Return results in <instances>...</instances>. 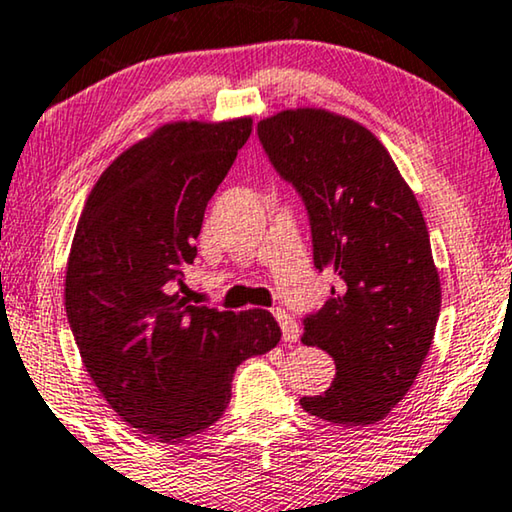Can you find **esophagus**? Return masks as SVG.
I'll return each mask as SVG.
<instances>
[{
	"instance_id": "esophagus-1",
	"label": "esophagus",
	"mask_w": 512,
	"mask_h": 512,
	"mask_svg": "<svg viewBox=\"0 0 512 512\" xmlns=\"http://www.w3.org/2000/svg\"><path fill=\"white\" fill-rule=\"evenodd\" d=\"M273 318H276V322L280 325V331H283V341L285 343H294L299 338V325L297 322L292 320V315H287L283 308H276V311H273Z\"/></svg>"
}]
</instances>
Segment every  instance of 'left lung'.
<instances>
[{
	"instance_id": "obj_1",
	"label": "left lung",
	"mask_w": 512,
	"mask_h": 512,
	"mask_svg": "<svg viewBox=\"0 0 512 512\" xmlns=\"http://www.w3.org/2000/svg\"><path fill=\"white\" fill-rule=\"evenodd\" d=\"M271 167L304 201L315 269L338 287L304 315V343L334 359L327 392L301 408L364 427L406 397L431 348L441 283L415 194L369 129L341 115L297 109L257 125Z\"/></svg>"
}]
</instances>
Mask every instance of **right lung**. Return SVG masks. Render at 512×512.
<instances>
[{"label": "right lung", "mask_w": 512, "mask_h": 512, "mask_svg": "<svg viewBox=\"0 0 512 512\" xmlns=\"http://www.w3.org/2000/svg\"><path fill=\"white\" fill-rule=\"evenodd\" d=\"M250 132V118L164 125L104 171L78 218L64 283L71 334L109 406L150 441L218 422L236 366L280 341L269 311L180 294L208 201Z\"/></svg>", "instance_id": "right-lung-1"}]
</instances>
